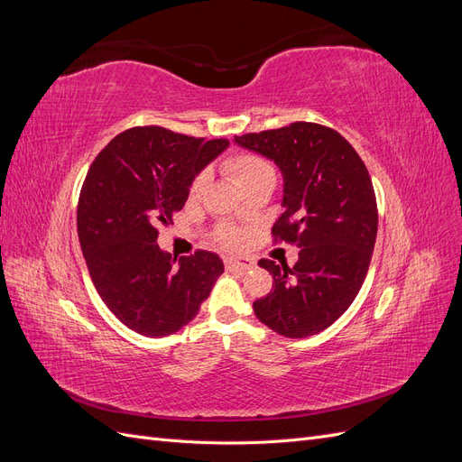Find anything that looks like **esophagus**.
<instances>
[{"mask_svg": "<svg viewBox=\"0 0 462 462\" xmlns=\"http://www.w3.org/2000/svg\"><path fill=\"white\" fill-rule=\"evenodd\" d=\"M226 268L229 272H246L250 268H254V260H250L246 256H227Z\"/></svg>", "mask_w": 462, "mask_h": 462, "instance_id": "1", "label": "esophagus"}]
</instances>
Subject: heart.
Here are the masks:
<instances>
[{
  "instance_id": "heart-1",
  "label": "heart",
  "mask_w": 462,
  "mask_h": 462,
  "mask_svg": "<svg viewBox=\"0 0 462 462\" xmlns=\"http://www.w3.org/2000/svg\"><path fill=\"white\" fill-rule=\"evenodd\" d=\"M221 170L226 171L233 183L236 187H241L243 190L253 187L256 183H262V180H273L275 179V170L268 158H263L258 152H250V150H236L231 152L229 156L223 158L221 162ZM208 175L199 173L194 177L192 185H190V194L197 197L206 187ZM216 241L219 245L226 246H239L243 243V235L241 231H236L233 227H219L216 231Z\"/></svg>"
}]
</instances>
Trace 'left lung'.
<instances>
[{"label": "left lung", "mask_w": 462, "mask_h": 462, "mask_svg": "<svg viewBox=\"0 0 462 462\" xmlns=\"http://www.w3.org/2000/svg\"><path fill=\"white\" fill-rule=\"evenodd\" d=\"M235 143L273 160L285 179V212L272 229L273 245L300 248L297 263H258L273 291L253 309L262 324L285 337L329 328L365 283L377 235L372 179L356 150L326 125L297 121L246 133Z\"/></svg>", "instance_id": "8db88e82"}]
</instances>
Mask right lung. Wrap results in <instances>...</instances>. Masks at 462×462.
Masks as SVG:
<instances>
[{
	"instance_id": "1",
	"label": "right lung",
	"mask_w": 462,
	"mask_h": 462,
	"mask_svg": "<svg viewBox=\"0 0 462 462\" xmlns=\"http://www.w3.org/2000/svg\"><path fill=\"white\" fill-rule=\"evenodd\" d=\"M227 146L150 125L117 134L90 165L77 206L82 256L107 309L136 333L163 337L187 326L223 273L217 254L177 260L156 239L194 175Z\"/></svg>"
}]
</instances>
